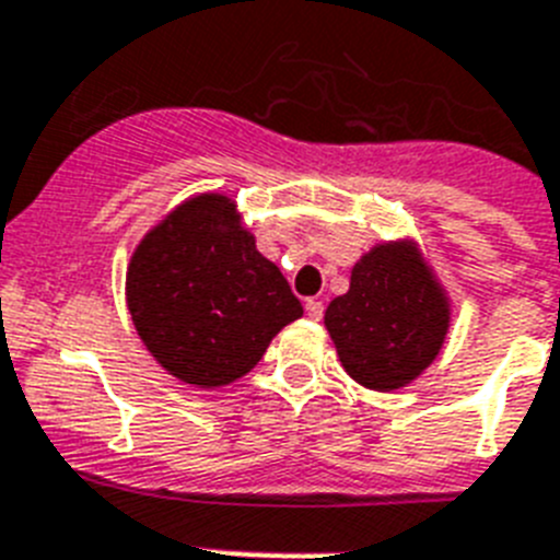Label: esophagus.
Listing matches in <instances>:
<instances>
[{
  "instance_id": "obj_1",
  "label": "esophagus",
  "mask_w": 560,
  "mask_h": 560,
  "mask_svg": "<svg viewBox=\"0 0 560 560\" xmlns=\"http://www.w3.org/2000/svg\"><path fill=\"white\" fill-rule=\"evenodd\" d=\"M323 312H326V305H323V300L317 298H308L305 300V314L312 319H323Z\"/></svg>"
}]
</instances>
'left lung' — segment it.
Listing matches in <instances>:
<instances>
[{
	"label": "left lung",
	"instance_id": "1",
	"mask_svg": "<svg viewBox=\"0 0 560 560\" xmlns=\"http://www.w3.org/2000/svg\"><path fill=\"white\" fill-rule=\"evenodd\" d=\"M451 323V305L410 243H382L351 271V289L326 308V328L351 380L371 390L417 380Z\"/></svg>",
	"mask_w": 560,
	"mask_h": 560
}]
</instances>
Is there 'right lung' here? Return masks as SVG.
I'll return each mask as SVG.
<instances>
[{
	"instance_id": "add662e5",
	"label": "right lung",
	"mask_w": 560,
	"mask_h": 560,
	"mask_svg": "<svg viewBox=\"0 0 560 560\" xmlns=\"http://www.w3.org/2000/svg\"><path fill=\"white\" fill-rule=\"evenodd\" d=\"M138 337L172 376L221 388L248 374L303 305L257 252L223 195L180 203L141 243L127 269Z\"/></svg>"
}]
</instances>
